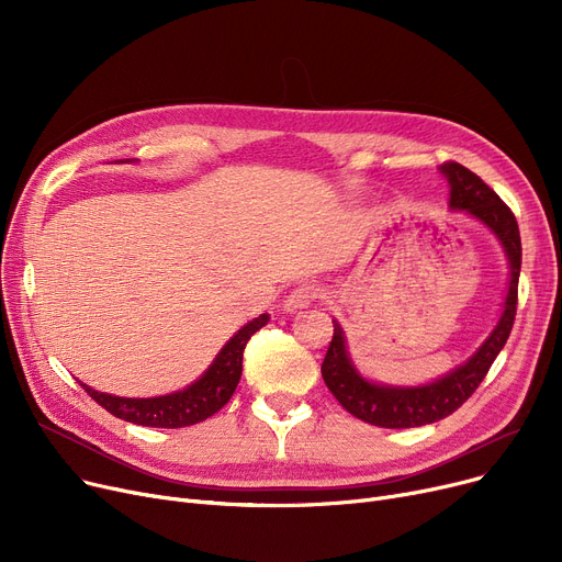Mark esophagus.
Returning a JSON list of instances; mask_svg holds the SVG:
<instances>
[{"instance_id": "1", "label": "esophagus", "mask_w": 562, "mask_h": 562, "mask_svg": "<svg viewBox=\"0 0 562 562\" xmlns=\"http://www.w3.org/2000/svg\"><path fill=\"white\" fill-rule=\"evenodd\" d=\"M318 299H321V286L316 282H303L289 293L286 301H284V310L286 312H299V310L310 307Z\"/></svg>"}]
</instances>
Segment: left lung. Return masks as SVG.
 Listing matches in <instances>:
<instances>
[{
  "label": "left lung",
  "mask_w": 562,
  "mask_h": 562,
  "mask_svg": "<svg viewBox=\"0 0 562 562\" xmlns=\"http://www.w3.org/2000/svg\"><path fill=\"white\" fill-rule=\"evenodd\" d=\"M441 172L447 175V180L451 184L449 204L453 210H464L471 216L483 221L506 248L510 261V289L506 299V310L490 339L467 364L451 371L447 378L432 382V385L412 390L380 387L360 378L346 356V344L339 323L333 321L335 333L326 358H323L321 375L346 412L380 428H415L435 424L453 415V412L479 390L501 348L506 346L517 314L521 239L515 214L510 212V206L494 193V189H490L481 177L476 172H471L469 168L456 161H447L441 166Z\"/></svg>",
  "instance_id": "1"
}]
</instances>
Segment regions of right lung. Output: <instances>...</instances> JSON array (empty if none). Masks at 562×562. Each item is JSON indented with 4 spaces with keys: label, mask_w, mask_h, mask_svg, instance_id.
Segmentation results:
<instances>
[{
    "label": "right lung",
    "mask_w": 562,
    "mask_h": 562,
    "mask_svg": "<svg viewBox=\"0 0 562 562\" xmlns=\"http://www.w3.org/2000/svg\"><path fill=\"white\" fill-rule=\"evenodd\" d=\"M266 321H269V314H261L236 333L223 346L214 364L184 392L159 396V398H121V396L95 392L86 385L81 387L95 403H100L106 412H111L113 417L125 419L136 426L184 428V426L200 424L206 417L216 415V412L232 398L236 385H239L241 380V362H244L246 344L259 328L266 326Z\"/></svg>",
    "instance_id": "right-lung-1"
}]
</instances>
